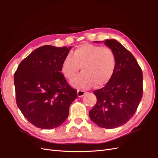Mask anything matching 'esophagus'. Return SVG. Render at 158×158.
<instances>
[{"mask_svg": "<svg viewBox=\"0 0 158 158\" xmlns=\"http://www.w3.org/2000/svg\"><path fill=\"white\" fill-rule=\"evenodd\" d=\"M77 94H78V97H80V98H82L84 95V94H85V91H83V90H80V89H78V91H77Z\"/></svg>", "mask_w": 158, "mask_h": 158, "instance_id": "34e87169", "label": "esophagus"}]
</instances>
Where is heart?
Here are the masks:
<instances>
[{"label":"heart","instance_id":"heart-1","mask_svg":"<svg viewBox=\"0 0 158 158\" xmlns=\"http://www.w3.org/2000/svg\"><path fill=\"white\" fill-rule=\"evenodd\" d=\"M117 66V58L109 47L90 44L78 46L73 56L65 57L62 63V72L69 80H73L82 68L83 73L74 81L78 88H89L95 85L101 87L111 79Z\"/></svg>","mask_w":158,"mask_h":158}]
</instances>
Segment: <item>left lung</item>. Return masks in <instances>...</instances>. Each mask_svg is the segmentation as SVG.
Here are the masks:
<instances>
[{
    "instance_id": "8db88e82",
    "label": "left lung",
    "mask_w": 158,
    "mask_h": 158,
    "mask_svg": "<svg viewBox=\"0 0 158 158\" xmlns=\"http://www.w3.org/2000/svg\"><path fill=\"white\" fill-rule=\"evenodd\" d=\"M104 44L115 54L117 66L106 86L94 92L97 102L89 115L99 127L114 128L135 114L142 98L143 75L135 56L120 43L107 40Z\"/></svg>"
}]
</instances>
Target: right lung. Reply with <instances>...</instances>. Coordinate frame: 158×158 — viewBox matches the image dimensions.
I'll list each match as a JSON object with an SVG mask.
<instances>
[{"mask_svg":"<svg viewBox=\"0 0 158 158\" xmlns=\"http://www.w3.org/2000/svg\"><path fill=\"white\" fill-rule=\"evenodd\" d=\"M70 49L40 47L21 62L14 73L17 106L27 120L37 128L60 126L77 98V91L60 73Z\"/></svg>","mask_w":158,"mask_h":158,"instance_id":"1","label":"right lung"}]
</instances>
